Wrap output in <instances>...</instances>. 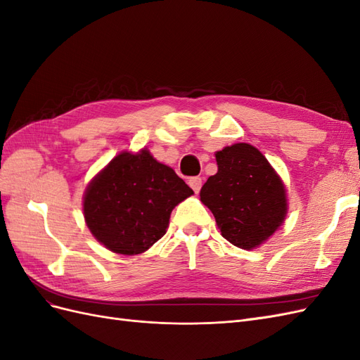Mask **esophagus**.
I'll list each match as a JSON object with an SVG mask.
<instances>
[{"label":"esophagus","mask_w":360,"mask_h":360,"mask_svg":"<svg viewBox=\"0 0 360 360\" xmlns=\"http://www.w3.org/2000/svg\"><path fill=\"white\" fill-rule=\"evenodd\" d=\"M201 184H202V179L201 177H192V179H189V186L193 189L195 193L200 192Z\"/></svg>","instance_id":"1"}]
</instances>
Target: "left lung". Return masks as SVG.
<instances>
[{
  "label": "left lung",
  "mask_w": 360,
  "mask_h": 360,
  "mask_svg": "<svg viewBox=\"0 0 360 360\" xmlns=\"http://www.w3.org/2000/svg\"><path fill=\"white\" fill-rule=\"evenodd\" d=\"M214 156L217 172L204 183L200 200L213 213L224 238L240 249H255L285 222V184L250 144L228 146Z\"/></svg>",
  "instance_id": "left-lung-1"
}]
</instances>
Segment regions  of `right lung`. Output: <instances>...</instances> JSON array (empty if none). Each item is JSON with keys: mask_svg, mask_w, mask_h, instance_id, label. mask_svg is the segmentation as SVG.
<instances>
[{"mask_svg": "<svg viewBox=\"0 0 360 360\" xmlns=\"http://www.w3.org/2000/svg\"><path fill=\"white\" fill-rule=\"evenodd\" d=\"M193 195L171 167L144 147L122 151L86 186L84 219L99 243L115 254L138 255L167 233L171 212Z\"/></svg>", "mask_w": 360, "mask_h": 360, "instance_id": "obj_1", "label": "right lung"}]
</instances>
